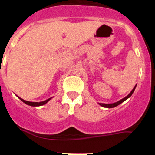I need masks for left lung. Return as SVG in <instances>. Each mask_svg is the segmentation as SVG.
<instances>
[{
  "mask_svg": "<svg viewBox=\"0 0 155 155\" xmlns=\"http://www.w3.org/2000/svg\"><path fill=\"white\" fill-rule=\"evenodd\" d=\"M136 86H137V85H136ZM136 86H135V87H134V89H133L132 91H131V92L130 93V94H129L127 97H125V98H123V99L120 100L119 102H115V103H112V104L99 103V105H102V107H105V108H114V107H116V106H117V105H120V104H121L122 102H124V101H125V100H127V98H130V97L131 95H132V94H133V93H134V90H135V88H136Z\"/></svg>",
  "mask_w": 155,
  "mask_h": 155,
  "instance_id": "left-lung-1",
  "label": "left lung"
}]
</instances>
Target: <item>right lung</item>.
<instances>
[{
    "label": "right lung",
    "mask_w": 155,
    "mask_h": 155,
    "mask_svg": "<svg viewBox=\"0 0 155 155\" xmlns=\"http://www.w3.org/2000/svg\"><path fill=\"white\" fill-rule=\"evenodd\" d=\"M19 98V97H18ZM23 102H25V104H27V105H31V106H39V105H45L46 103H47L48 101H50V98H49V99L46 100V101H43V102H28V101H25V100L22 99V98H19Z\"/></svg>",
    "instance_id": "add662e5"
}]
</instances>
